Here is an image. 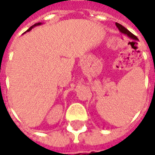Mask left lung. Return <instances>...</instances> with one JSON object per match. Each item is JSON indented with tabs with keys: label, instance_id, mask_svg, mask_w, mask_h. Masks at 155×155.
Instances as JSON below:
<instances>
[{
	"label": "left lung",
	"instance_id": "left-lung-1",
	"mask_svg": "<svg viewBox=\"0 0 155 155\" xmlns=\"http://www.w3.org/2000/svg\"><path fill=\"white\" fill-rule=\"evenodd\" d=\"M115 25H116L117 26V28L119 29V31H120L122 34H124V35H127L129 38L130 39H132V40H134V41H138V38H137L136 36L134 35H133L131 32L130 31H128L125 27H124L123 25H120V24H119V23H115Z\"/></svg>",
	"mask_w": 155,
	"mask_h": 155
}]
</instances>
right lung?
Listing matches in <instances>:
<instances>
[{
  "instance_id": "add662e5",
  "label": "right lung",
  "mask_w": 155,
  "mask_h": 155,
  "mask_svg": "<svg viewBox=\"0 0 155 155\" xmlns=\"http://www.w3.org/2000/svg\"><path fill=\"white\" fill-rule=\"evenodd\" d=\"M41 24H42L41 22H38V23H36V24H35V25H32V26H31V27H30V28H29L28 30H27V31H31L32 29L34 28L35 26H37V25H41ZM25 32H26V31H25Z\"/></svg>"
}]
</instances>
